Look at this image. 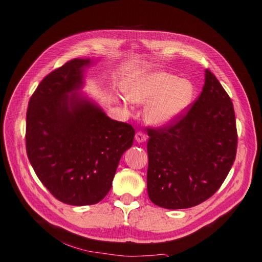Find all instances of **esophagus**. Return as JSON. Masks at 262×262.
Returning <instances> with one entry per match:
<instances>
[{
	"instance_id": "esophagus-1",
	"label": "esophagus",
	"mask_w": 262,
	"mask_h": 262,
	"mask_svg": "<svg viewBox=\"0 0 262 262\" xmlns=\"http://www.w3.org/2000/svg\"><path fill=\"white\" fill-rule=\"evenodd\" d=\"M135 139H136V141H137V142L141 143V142H145V141H146V139H147V137H146V135H145L144 133H142V132H138V133H136Z\"/></svg>"
}]
</instances>
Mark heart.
I'll use <instances>...</instances> for the list:
<instances>
[{
  "instance_id": "1",
  "label": "heart",
  "mask_w": 262,
  "mask_h": 262,
  "mask_svg": "<svg viewBox=\"0 0 262 262\" xmlns=\"http://www.w3.org/2000/svg\"><path fill=\"white\" fill-rule=\"evenodd\" d=\"M194 92L189 80L165 72L134 77L125 85V94L132 103L147 105L144 117L156 126L167 125L179 118L190 104Z\"/></svg>"
}]
</instances>
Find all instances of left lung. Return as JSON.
Listing matches in <instances>:
<instances>
[{
	"mask_svg": "<svg viewBox=\"0 0 262 262\" xmlns=\"http://www.w3.org/2000/svg\"><path fill=\"white\" fill-rule=\"evenodd\" d=\"M204 77L202 92L186 113L147 132V194L158 207L187 209L206 201L235 159L232 101L209 70Z\"/></svg>",
	"mask_w": 262,
	"mask_h": 262,
	"instance_id": "left-lung-1",
	"label": "left lung"
}]
</instances>
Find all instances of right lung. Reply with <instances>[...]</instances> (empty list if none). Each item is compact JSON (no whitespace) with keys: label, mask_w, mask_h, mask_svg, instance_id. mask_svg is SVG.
I'll use <instances>...</instances> for the list:
<instances>
[{"label":"right lung","mask_w":262,"mask_h":262,"mask_svg":"<svg viewBox=\"0 0 262 262\" xmlns=\"http://www.w3.org/2000/svg\"><path fill=\"white\" fill-rule=\"evenodd\" d=\"M90 59H74L45 77L30 98L26 145L37 178L51 194L71 206L103 200L112 186L135 129L106 116L77 94Z\"/></svg>","instance_id":"right-lung-1"}]
</instances>
